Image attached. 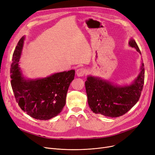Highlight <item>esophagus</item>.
<instances>
[{
	"label": "esophagus",
	"mask_w": 155,
	"mask_h": 155,
	"mask_svg": "<svg viewBox=\"0 0 155 155\" xmlns=\"http://www.w3.org/2000/svg\"><path fill=\"white\" fill-rule=\"evenodd\" d=\"M86 71L84 68H79V69H77V71H76L77 76L79 77L83 76L86 74Z\"/></svg>",
	"instance_id": "1"
}]
</instances>
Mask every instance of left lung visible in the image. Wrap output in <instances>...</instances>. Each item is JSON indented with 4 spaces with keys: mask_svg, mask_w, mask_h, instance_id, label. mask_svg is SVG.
I'll use <instances>...</instances> for the list:
<instances>
[{
    "mask_svg": "<svg viewBox=\"0 0 155 155\" xmlns=\"http://www.w3.org/2000/svg\"><path fill=\"white\" fill-rule=\"evenodd\" d=\"M129 45L141 53L136 42L130 39ZM142 62L141 72L130 85L118 86L100 78L87 76L85 82L87 102L95 114L109 117H117L127 113L138 101L144 81V68Z\"/></svg>",
    "mask_w": 155,
    "mask_h": 155,
    "instance_id": "1",
    "label": "left lung"
}]
</instances>
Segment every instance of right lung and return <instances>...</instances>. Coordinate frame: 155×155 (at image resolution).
<instances>
[{"label":"right lung","instance_id":"right-lung-1","mask_svg":"<svg viewBox=\"0 0 155 155\" xmlns=\"http://www.w3.org/2000/svg\"><path fill=\"white\" fill-rule=\"evenodd\" d=\"M25 36L14 50L11 68V86L20 108L38 120H48L59 114L65 105L66 95L75 71L54 74L45 78L26 79L19 68Z\"/></svg>","mask_w":155,"mask_h":155}]
</instances>
